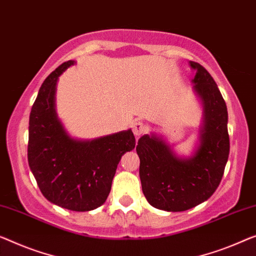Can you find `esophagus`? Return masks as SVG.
I'll return each mask as SVG.
<instances>
[{
	"instance_id": "34e87169",
	"label": "esophagus",
	"mask_w": 256,
	"mask_h": 256,
	"mask_svg": "<svg viewBox=\"0 0 256 256\" xmlns=\"http://www.w3.org/2000/svg\"><path fill=\"white\" fill-rule=\"evenodd\" d=\"M148 130L147 125L142 123V122H136L134 124H133V128H132V131L134 133L136 136H140L141 134H144V132H146Z\"/></svg>"
}]
</instances>
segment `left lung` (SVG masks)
I'll return each mask as SVG.
<instances>
[{
	"label": "left lung",
	"mask_w": 256,
	"mask_h": 256,
	"mask_svg": "<svg viewBox=\"0 0 256 256\" xmlns=\"http://www.w3.org/2000/svg\"><path fill=\"white\" fill-rule=\"evenodd\" d=\"M190 66L196 71L193 90L204 108L192 155H177L154 133L142 136L136 144L142 192L152 207L166 212H185L208 200L218 188L230 152L226 101L204 66L192 60Z\"/></svg>",
	"instance_id": "obj_1"
}]
</instances>
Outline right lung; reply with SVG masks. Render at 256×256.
<instances>
[{"mask_svg":"<svg viewBox=\"0 0 256 256\" xmlns=\"http://www.w3.org/2000/svg\"><path fill=\"white\" fill-rule=\"evenodd\" d=\"M74 60L63 63L41 85L30 114L28 158L44 196L74 212L96 209L108 198L118 163L136 147L131 128L92 140L74 139L57 117L58 77Z\"/></svg>","mask_w":256,"mask_h":256,"instance_id":"1","label":"right lung"}]
</instances>
